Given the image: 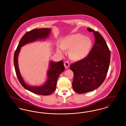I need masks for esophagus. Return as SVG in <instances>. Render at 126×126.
<instances>
[{
    "label": "esophagus",
    "mask_w": 126,
    "mask_h": 126,
    "mask_svg": "<svg viewBox=\"0 0 126 126\" xmlns=\"http://www.w3.org/2000/svg\"><path fill=\"white\" fill-rule=\"evenodd\" d=\"M64 67L66 69H68L69 68V67H70V63H69V62L68 61H66L64 62Z\"/></svg>",
    "instance_id": "obj_1"
}]
</instances>
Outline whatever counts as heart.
<instances>
[{
  "instance_id": "obj_1",
  "label": "heart",
  "mask_w": 126,
  "mask_h": 126,
  "mask_svg": "<svg viewBox=\"0 0 126 126\" xmlns=\"http://www.w3.org/2000/svg\"><path fill=\"white\" fill-rule=\"evenodd\" d=\"M92 47V41L88 37L76 33L67 36L62 44V47L57 48V51L63 53L64 50H71L70 55L73 60L79 61L88 55Z\"/></svg>"
}]
</instances>
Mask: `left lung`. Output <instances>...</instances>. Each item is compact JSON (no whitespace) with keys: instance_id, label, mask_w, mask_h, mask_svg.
<instances>
[{"instance_id":"8db88e82","label":"left lung","mask_w":126,"mask_h":126,"mask_svg":"<svg viewBox=\"0 0 126 126\" xmlns=\"http://www.w3.org/2000/svg\"><path fill=\"white\" fill-rule=\"evenodd\" d=\"M87 30L94 34L95 44L86 57L70 67L74 73L73 89L79 94L99 87L106 78L110 63V52L104 39L98 32L90 28Z\"/></svg>"}]
</instances>
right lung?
I'll return each mask as SVG.
<instances>
[{
	"instance_id": "right-lung-1",
	"label": "right lung",
	"mask_w": 126,
	"mask_h": 126,
	"mask_svg": "<svg viewBox=\"0 0 126 126\" xmlns=\"http://www.w3.org/2000/svg\"><path fill=\"white\" fill-rule=\"evenodd\" d=\"M51 30L52 29L49 28H43L34 29L27 32L21 39L14 54L15 69L20 84L27 90L36 94L49 95L55 91L58 77L64 70L63 61L57 63L50 61L45 82L39 86H32L27 83L21 74L18 63V55L21 47L25 45L39 40H46L49 37Z\"/></svg>"
}]
</instances>
